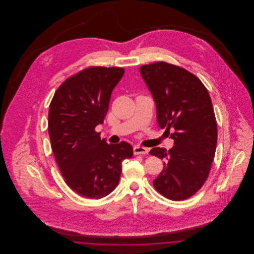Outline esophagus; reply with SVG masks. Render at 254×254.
<instances>
[{
  "label": "esophagus",
  "mask_w": 254,
  "mask_h": 254,
  "mask_svg": "<svg viewBox=\"0 0 254 254\" xmlns=\"http://www.w3.org/2000/svg\"><path fill=\"white\" fill-rule=\"evenodd\" d=\"M133 152L135 155H139V154H146L148 153V149L144 146L141 145H135L133 147Z\"/></svg>",
  "instance_id": "esophagus-1"
}]
</instances>
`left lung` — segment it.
<instances>
[{"mask_svg": "<svg viewBox=\"0 0 254 254\" xmlns=\"http://www.w3.org/2000/svg\"><path fill=\"white\" fill-rule=\"evenodd\" d=\"M140 73L154 98L158 126L175 130L169 151H149L166 159L153 187L169 200L188 199L205 184L215 155L217 123L211 99L201 80L179 65L157 62L142 65Z\"/></svg>", "mask_w": 254, "mask_h": 254, "instance_id": "obj_1", "label": "left lung"}]
</instances>
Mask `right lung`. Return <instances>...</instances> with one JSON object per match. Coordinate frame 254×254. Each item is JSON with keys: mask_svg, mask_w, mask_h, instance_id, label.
<instances>
[{"mask_svg": "<svg viewBox=\"0 0 254 254\" xmlns=\"http://www.w3.org/2000/svg\"><path fill=\"white\" fill-rule=\"evenodd\" d=\"M124 73L122 67L88 66L68 77L49 105V138L56 163L66 185L89 199L109 195L120 181L123 160L132 157L131 145H109L95 131Z\"/></svg>", "mask_w": 254, "mask_h": 254, "instance_id": "1", "label": "right lung"}]
</instances>
